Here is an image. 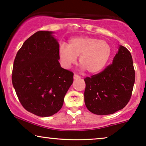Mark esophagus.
<instances>
[{"mask_svg":"<svg viewBox=\"0 0 146 146\" xmlns=\"http://www.w3.org/2000/svg\"><path fill=\"white\" fill-rule=\"evenodd\" d=\"M73 78H74V79H77L81 78V77L77 74H74V75H73Z\"/></svg>","mask_w":146,"mask_h":146,"instance_id":"obj_1","label":"esophagus"}]
</instances>
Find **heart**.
<instances>
[{
	"label": "heart",
	"instance_id": "obj_1",
	"mask_svg": "<svg viewBox=\"0 0 146 146\" xmlns=\"http://www.w3.org/2000/svg\"><path fill=\"white\" fill-rule=\"evenodd\" d=\"M111 54V48L106 40L90 36H77L69 40L67 46L59 47V56L64 67L69 68L77 61L91 74L99 73L105 67Z\"/></svg>",
	"mask_w": 146,
	"mask_h": 146
}]
</instances>
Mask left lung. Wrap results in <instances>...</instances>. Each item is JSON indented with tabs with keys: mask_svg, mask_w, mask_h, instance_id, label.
Masks as SVG:
<instances>
[{
	"mask_svg": "<svg viewBox=\"0 0 146 146\" xmlns=\"http://www.w3.org/2000/svg\"><path fill=\"white\" fill-rule=\"evenodd\" d=\"M84 80L85 104L91 113L110 115L121 110L129 102L135 83L131 53L120 46L112 64Z\"/></svg>",
	"mask_w": 146,
	"mask_h": 146,
	"instance_id": "obj_1",
	"label": "left lung"
}]
</instances>
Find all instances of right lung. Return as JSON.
<instances>
[{
    "label": "right lung",
    "instance_id": "obj_1",
    "mask_svg": "<svg viewBox=\"0 0 146 146\" xmlns=\"http://www.w3.org/2000/svg\"><path fill=\"white\" fill-rule=\"evenodd\" d=\"M53 32L40 31L25 40L15 57L12 82L27 111L40 117L61 110L73 81V73L63 69L59 45Z\"/></svg>",
    "mask_w": 146,
    "mask_h": 146
}]
</instances>
